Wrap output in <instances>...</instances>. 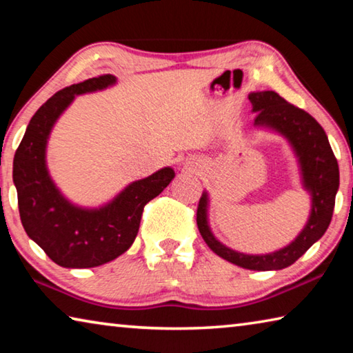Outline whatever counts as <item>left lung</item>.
<instances>
[{
    "label": "left lung",
    "instance_id": "1",
    "mask_svg": "<svg viewBox=\"0 0 353 353\" xmlns=\"http://www.w3.org/2000/svg\"><path fill=\"white\" fill-rule=\"evenodd\" d=\"M252 112L256 113L254 126L274 130L290 143L301 171L302 187L312 198V210L303 225L288 246L270 254L250 255L227 248L213 235L208 224V193L199 199L198 229L202 238L221 259L252 271H277L291 266L319 238L332 221L334 198L339 188V168L324 129L305 110L292 105L276 92H252L249 94Z\"/></svg>",
    "mask_w": 353,
    "mask_h": 353
}]
</instances>
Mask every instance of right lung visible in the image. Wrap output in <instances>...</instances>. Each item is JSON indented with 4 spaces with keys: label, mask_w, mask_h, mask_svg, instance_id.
Here are the masks:
<instances>
[{
    "label": "right lung",
    "mask_w": 353,
    "mask_h": 353,
    "mask_svg": "<svg viewBox=\"0 0 353 353\" xmlns=\"http://www.w3.org/2000/svg\"><path fill=\"white\" fill-rule=\"evenodd\" d=\"M117 77H92L57 92L35 112L14 157V183L21 224L28 236L62 268H94L115 260L132 246L143 208L174 179L170 166L130 182L112 201L82 207L65 198L46 165L51 130L76 97L105 90Z\"/></svg>",
    "instance_id": "add662e5"
}]
</instances>
